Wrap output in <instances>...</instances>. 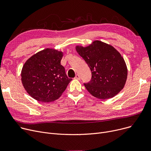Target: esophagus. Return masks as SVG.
Masks as SVG:
<instances>
[{"label": "esophagus", "instance_id": "esophagus-1", "mask_svg": "<svg viewBox=\"0 0 151 151\" xmlns=\"http://www.w3.org/2000/svg\"><path fill=\"white\" fill-rule=\"evenodd\" d=\"M75 79H76V80H80V75H76V76H75Z\"/></svg>", "mask_w": 151, "mask_h": 151}]
</instances>
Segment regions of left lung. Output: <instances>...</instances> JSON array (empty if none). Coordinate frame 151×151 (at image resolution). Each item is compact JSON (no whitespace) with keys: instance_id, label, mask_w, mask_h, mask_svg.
<instances>
[{"instance_id":"obj_1","label":"left lung","mask_w":151,"mask_h":151,"mask_svg":"<svg viewBox=\"0 0 151 151\" xmlns=\"http://www.w3.org/2000/svg\"><path fill=\"white\" fill-rule=\"evenodd\" d=\"M75 48L91 69V81L84 84L92 96L106 100L114 97L124 88L127 67L113 46L96 40L86 47L76 46Z\"/></svg>"}]
</instances>
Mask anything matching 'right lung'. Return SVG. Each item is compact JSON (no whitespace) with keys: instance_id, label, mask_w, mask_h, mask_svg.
<instances>
[{"instance_id":"obj_1","label":"right lung","mask_w":151,"mask_h":151,"mask_svg":"<svg viewBox=\"0 0 151 151\" xmlns=\"http://www.w3.org/2000/svg\"><path fill=\"white\" fill-rule=\"evenodd\" d=\"M63 52L46 48L34 54L24 64L21 81L35 100L45 103L59 99L72 79L60 64Z\"/></svg>"}]
</instances>
